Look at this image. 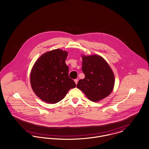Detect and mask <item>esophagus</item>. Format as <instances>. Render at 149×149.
<instances>
[{
  "instance_id": "esophagus-1",
  "label": "esophagus",
  "mask_w": 149,
  "mask_h": 149,
  "mask_svg": "<svg viewBox=\"0 0 149 149\" xmlns=\"http://www.w3.org/2000/svg\"><path fill=\"white\" fill-rule=\"evenodd\" d=\"M74 82H75V84H77V82H78V79H74Z\"/></svg>"
}]
</instances>
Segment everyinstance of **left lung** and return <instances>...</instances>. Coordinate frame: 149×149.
Segmentation results:
<instances>
[{"label":"left lung","instance_id":"obj_1","mask_svg":"<svg viewBox=\"0 0 149 149\" xmlns=\"http://www.w3.org/2000/svg\"><path fill=\"white\" fill-rule=\"evenodd\" d=\"M82 70L85 77L79 79L77 88L90 100L98 102L109 96L113 90V72L107 61L99 55H82Z\"/></svg>","mask_w":149,"mask_h":149}]
</instances>
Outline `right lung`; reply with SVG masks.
<instances>
[{
  "mask_svg": "<svg viewBox=\"0 0 149 149\" xmlns=\"http://www.w3.org/2000/svg\"><path fill=\"white\" fill-rule=\"evenodd\" d=\"M67 56V51L58 49L42 54L34 63L30 72L31 86L43 101L56 103L76 87L68 76L69 68L65 64Z\"/></svg>",
  "mask_w": 149,
  "mask_h": 149,
  "instance_id": "1",
  "label": "right lung"
}]
</instances>
